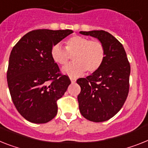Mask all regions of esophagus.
Listing matches in <instances>:
<instances>
[{"label": "esophagus", "instance_id": "obj_1", "mask_svg": "<svg viewBox=\"0 0 148 148\" xmlns=\"http://www.w3.org/2000/svg\"><path fill=\"white\" fill-rule=\"evenodd\" d=\"M70 81H71L72 83H75L76 82V79H73V78H70Z\"/></svg>", "mask_w": 148, "mask_h": 148}]
</instances>
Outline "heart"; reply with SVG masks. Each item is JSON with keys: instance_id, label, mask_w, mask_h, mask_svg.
I'll list each match as a JSON object with an SVG mask.
<instances>
[{"instance_id": "b5f03b06", "label": "heart", "mask_w": 148, "mask_h": 148, "mask_svg": "<svg viewBox=\"0 0 148 148\" xmlns=\"http://www.w3.org/2000/svg\"><path fill=\"white\" fill-rule=\"evenodd\" d=\"M51 58L59 65H66L70 55L74 62L63 67V73L71 77L82 75L87 70L92 73L98 70L105 59V48L101 41L89 40L82 36H73L66 41V48L61 44H55L51 51Z\"/></svg>"}]
</instances>
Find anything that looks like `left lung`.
Returning a JSON list of instances; mask_svg holds the SVG:
<instances>
[{
    "instance_id": "obj_1",
    "label": "left lung",
    "mask_w": 148,
    "mask_h": 148,
    "mask_svg": "<svg viewBox=\"0 0 148 148\" xmlns=\"http://www.w3.org/2000/svg\"><path fill=\"white\" fill-rule=\"evenodd\" d=\"M96 38L105 48V59L98 70L76 81L81 87L78 95L80 113L95 123L104 122L123 107L129 90V64L123 45L103 30L80 32Z\"/></svg>"
}]
</instances>
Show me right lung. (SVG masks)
Here are the masks:
<instances>
[{"instance_id": "1", "label": "right lung", "mask_w": 148, "mask_h": 148, "mask_svg": "<svg viewBox=\"0 0 148 148\" xmlns=\"http://www.w3.org/2000/svg\"><path fill=\"white\" fill-rule=\"evenodd\" d=\"M73 30L37 29L25 34L13 47L7 79L16 108L26 120L46 123L57 113V101L70 85L52 60L51 47Z\"/></svg>"}]
</instances>
